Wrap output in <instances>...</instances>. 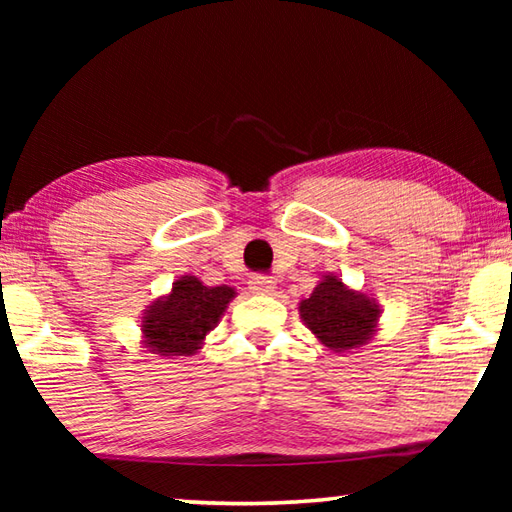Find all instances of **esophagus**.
<instances>
[{"mask_svg":"<svg viewBox=\"0 0 512 512\" xmlns=\"http://www.w3.org/2000/svg\"><path fill=\"white\" fill-rule=\"evenodd\" d=\"M250 289H253V293H273V289H275V280L273 277H268V275H264V273H255V275H250Z\"/></svg>","mask_w":512,"mask_h":512,"instance_id":"esophagus-1","label":"esophagus"}]
</instances>
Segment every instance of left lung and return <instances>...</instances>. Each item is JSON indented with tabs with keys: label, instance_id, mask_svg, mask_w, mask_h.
<instances>
[{
	"label": "left lung",
	"instance_id": "8db88e82",
	"mask_svg": "<svg viewBox=\"0 0 512 512\" xmlns=\"http://www.w3.org/2000/svg\"><path fill=\"white\" fill-rule=\"evenodd\" d=\"M300 316L327 348L343 352L368 341L379 309L361 293L345 289L336 275H327V280L300 302Z\"/></svg>",
	"mask_w": 512,
	"mask_h": 512
}]
</instances>
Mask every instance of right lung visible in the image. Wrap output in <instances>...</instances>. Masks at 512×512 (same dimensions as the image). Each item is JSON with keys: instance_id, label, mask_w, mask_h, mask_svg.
<instances>
[{"instance_id": "right-lung-1", "label": "right lung", "mask_w": 512, "mask_h": 512, "mask_svg": "<svg viewBox=\"0 0 512 512\" xmlns=\"http://www.w3.org/2000/svg\"><path fill=\"white\" fill-rule=\"evenodd\" d=\"M235 298L230 287H203L198 277H180L169 298L144 316L142 332L153 352L162 357H189Z\"/></svg>"}]
</instances>
